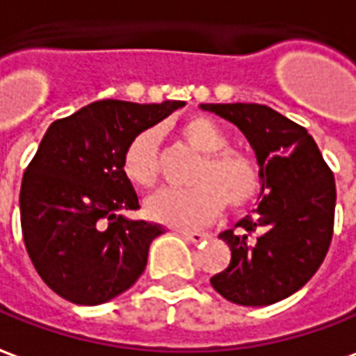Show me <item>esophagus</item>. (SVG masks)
<instances>
[{
    "label": "esophagus",
    "instance_id": "esophagus-1",
    "mask_svg": "<svg viewBox=\"0 0 356 356\" xmlns=\"http://www.w3.org/2000/svg\"><path fill=\"white\" fill-rule=\"evenodd\" d=\"M180 234H182L184 238L188 240V242H193V244H197V242H203V240L209 238V234H207V232H193V230H180Z\"/></svg>",
    "mask_w": 356,
    "mask_h": 356
}]
</instances>
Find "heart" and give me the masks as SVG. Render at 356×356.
Instances as JSON below:
<instances>
[{
    "label": "heart",
    "mask_w": 356,
    "mask_h": 356,
    "mask_svg": "<svg viewBox=\"0 0 356 356\" xmlns=\"http://www.w3.org/2000/svg\"><path fill=\"white\" fill-rule=\"evenodd\" d=\"M186 143L202 153L192 188H163L145 200L149 219L176 229L203 227L227 205L244 211L261 192V168L252 154L227 149L229 136L211 118L193 116L180 126ZM122 170L136 186H151L159 176V131L143 129L124 149Z\"/></svg>",
    "instance_id": "1"
}]
</instances>
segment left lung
<instances>
[{
	"mask_svg": "<svg viewBox=\"0 0 356 356\" xmlns=\"http://www.w3.org/2000/svg\"><path fill=\"white\" fill-rule=\"evenodd\" d=\"M246 136L264 184L259 205L220 232L232 257L211 277L227 300L242 306L279 302L312 279L330 250L335 178L305 127L264 104H202Z\"/></svg>",
	"mask_w": 356,
	"mask_h": 356,
	"instance_id": "1",
	"label": "left lung"
}]
</instances>
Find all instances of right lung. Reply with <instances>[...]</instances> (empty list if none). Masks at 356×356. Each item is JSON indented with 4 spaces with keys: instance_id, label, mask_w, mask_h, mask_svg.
Returning a JSON list of instances; mask_svg holds the SVG:
<instances>
[{
    "instance_id": "obj_1",
    "label": "right lung",
    "mask_w": 356,
    "mask_h": 356,
    "mask_svg": "<svg viewBox=\"0 0 356 356\" xmlns=\"http://www.w3.org/2000/svg\"><path fill=\"white\" fill-rule=\"evenodd\" d=\"M182 106L99 100L48 127L23 174L19 205L29 257L56 295L102 305L145 271L164 229L122 215L139 209L122 156L131 137Z\"/></svg>"
}]
</instances>
